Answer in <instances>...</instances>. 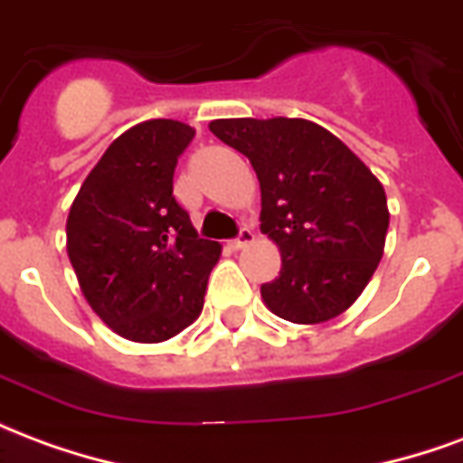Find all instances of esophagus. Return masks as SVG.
<instances>
[{"label":"esophagus","instance_id":"1","mask_svg":"<svg viewBox=\"0 0 463 463\" xmlns=\"http://www.w3.org/2000/svg\"><path fill=\"white\" fill-rule=\"evenodd\" d=\"M252 241H255V235H252L250 228H242L241 235H238V238H235V241L228 242V245H231L232 250H242V248H248V245H250Z\"/></svg>","mask_w":463,"mask_h":463}]
</instances>
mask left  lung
Listing matches in <instances>:
<instances>
[{"mask_svg":"<svg viewBox=\"0 0 463 463\" xmlns=\"http://www.w3.org/2000/svg\"><path fill=\"white\" fill-rule=\"evenodd\" d=\"M222 143L248 156L260 181V231L280 250L265 307L295 325L349 310L384 255V185L359 156L307 118H215Z\"/></svg>","mask_w":463,"mask_h":463,"instance_id":"obj_1","label":"left lung"}]
</instances>
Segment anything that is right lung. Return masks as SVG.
<instances>
[{
	"mask_svg": "<svg viewBox=\"0 0 463 463\" xmlns=\"http://www.w3.org/2000/svg\"><path fill=\"white\" fill-rule=\"evenodd\" d=\"M195 128L151 118L116 138L76 193L66 252L91 310L123 340L165 342L198 320L221 242L203 241L173 198Z\"/></svg>",
	"mask_w": 463,
	"mask_h": 463,
	"instance_id": "add662e5",
	"label": "right lung"
}]
</instances>
